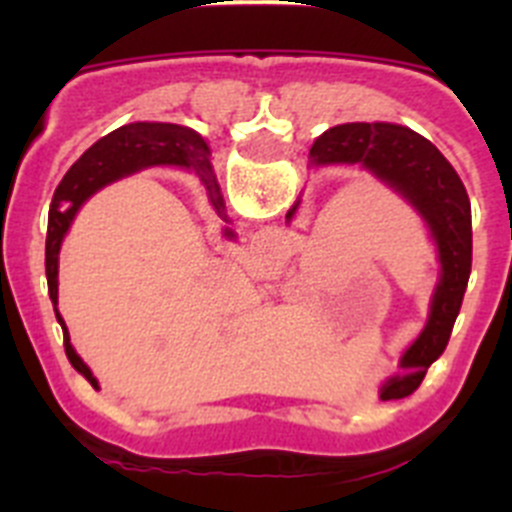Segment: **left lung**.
I'll use <instances>...</instances> for the list:
<instances>
[{
    "label": "left lung",
    "instance_id": "8db88e82",
    "mask_svg": "<svg viewBox=\"0 0 512 512\" xmlns=\"http://www.w3.org/2000/svg\"><path fill=\"white\" fill-rule=\"evenodd\" d=\"M315 164H361L405 197L431 230L441 261V282L428 325L405 351L402 377L384 384L382 400L413 395L428 366L443 354L472 271V205L454 166L431 140L392 122H348L330 128L310 148ZM292 210L287 217H292Z\"/></svg>",
    "mask_w": 512,
    "mask_h": 512
}]
</instances>
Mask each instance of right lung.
I'll return each instance as SVG.
<instances>
[{"instance_id": "obj_1", "label": "right lung", "mask_w": 512, "mask_h": 512, "mask_svg": "<svg viewBox=\"0 0 512 512\" xmlns=\"http://www.w3.org/2000/svg\"><path fill=\"white\" fill-rule=\"evenodd\" d=\"M207 153H210V148L202 140V135L194 133L192 128H184V125H171V122H133V125H122V128L112 130L110 135H104L102 140H97L66 171L63 182L58 184L56 194H53L51 212H48L45 277H48V295H51L53 305L58 302V251H61V241L66 230H69L71 220H74L76 210L89 194H94L107 182H115L120 176L130 174V171L143 169V166L176 164L192 166L205 179L215 210H223L220 189L212 179ZM56 318L63 328V346H66V356H69L71 366L81 377H87L89 384L97 390V379L92 377L89 366L76 356L74 346L69 341V330L63 325L58 310Z\"/></svg>"}]
</instances>
